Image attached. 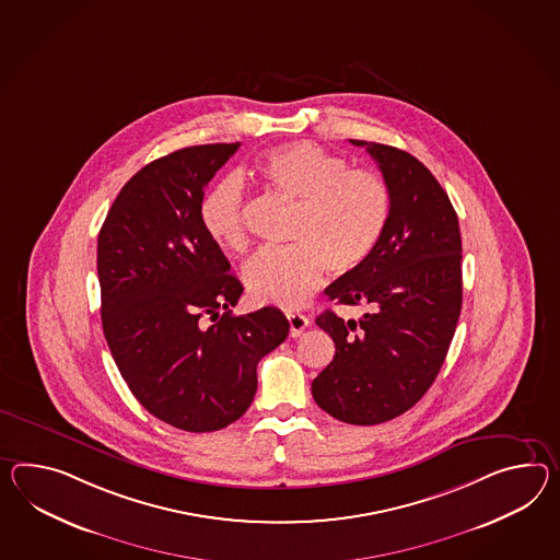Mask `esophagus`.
Segmentation results:
<instances>
[{
    "mask_svg": "<svg viewBox=\"0 0 560 560\" xmlns=\"http://www.w3.org/2000/svg\"><path fill=\"white\" fill-rule=\"evenodd\" d=\"M287 319H289V331H291V336H293V338H298L301 331L310 326V319H307L303 314L289 312V314H287Z\"/></svg>",
    "mask_w": 560,
    "mask_h": 560,
    "instance_id": "obj_1",
    "label": "esophagus"
}]
</instances>
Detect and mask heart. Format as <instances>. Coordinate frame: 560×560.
Here are the masks:
<instances>
[{
  "instance_id": "1",
  "label": "heart",
  "mask_w": 560,
  "mask_h": 560,
  "mask_svg": "<svg viewBox=\"0 0 560 560\" xmlns=\"http://www.w3.org/2000/svg\"><path fill=\"white\" fill-rule=\"evenodd\" d=\"M253 176L267 190L298 205L287 248L262 250L245 271L248 295L283 310L301 307L331 275H350L366 265L390 219L386 182L324 150L295 141L262 153ZM200 224L217 245L243 253L248 246L245 188L226 176L205 191Z\"/></svg>"
}]
</instances>
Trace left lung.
I'll list each match as a JSON object with an SVG mask.
<instances>
[{
  "mask_svg": "<svg viewBox=\"0 0 560 560\" xmlns=\"http://www.w3.org/2000/svg\"><path fill=\"white\" fill-rule=\"evenodd\" d=\"M366 148L390 191V219L364 267L326 289L360 305V319L315 317L336 355L312 382L319 409L350 424H378L415 407L435 382L462 314V234L450 196L417 158Z\"/></svg>",
  "mask_w": 560,
  "mask_h": 560,
  "instance_id": "obj_1",
  "label": "left lung"
}]
</instances>
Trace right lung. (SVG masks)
Here are the masks:
<instances>
[{
  "label": "right lung",
  "instance_id": "add662e5",
  "mask_svg": "<svg viewBox=\"0 0 560 560\" xmlns=\"http://www.w3.org/2000/svg\"><path fill=\"white\" fill-rule=\"evenodd\" d=\"M238 145L184 148L141 167L98 232L101 319L115 364L143 409L190 433L245 415L260 358L289 334L277 307L232 315L243 285L198 217L208 182Z\"/></svg>",
  "mask_w": 560,
  "mask_h": 560
}]
</instances>
